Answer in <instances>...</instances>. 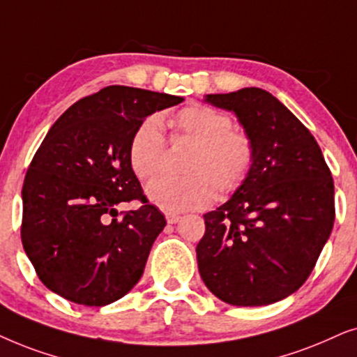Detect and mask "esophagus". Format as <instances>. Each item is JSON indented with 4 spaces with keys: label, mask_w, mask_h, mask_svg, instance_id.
<instances>
[{
    "label": "esophagus",
    "mask_w": 357,
    "mask_h": 357,
    "mask_svg": "<svg viewBox=\"0 0 357 357\" xmlns=\"http://www.w3.org/2000/svg\"><path fill=\"white\" fill-rule=\"evenodd\" d=\"M179 213H166V222L168 223H176V222H179Z\"/></svg>",
    "instance_id": "34e87169"
}]
</instances>
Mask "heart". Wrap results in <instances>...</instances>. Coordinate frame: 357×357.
I'll list each match as a JSON object with an SVG mask.
<instances>
[{
  "label": "heart",
  "mask_w": 357,
  "mask_h": 357,
  "mask_svg": "<svg viewBox=\"0 0 357 357\" xmlns=\"http://www.w3.org/2000/svg\"><path fill=\"white\" fill-rule=\"evenodd\" d=\"M174 139L196 144L184 166L188 176H160L146 186V196L168 212L196 211L222 194L235 192L255 165V144L245 132L234 130L225 112L206 104L183 107L171 119ZM166 139L158 116L144 119L129 144V163L139 179H150L165 163Z\"/></svg>",
  "instance_id": "1"
}]
</instances>
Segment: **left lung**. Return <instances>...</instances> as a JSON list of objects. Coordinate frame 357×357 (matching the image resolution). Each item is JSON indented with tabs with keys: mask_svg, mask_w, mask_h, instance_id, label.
I'll return each mask as SVG.
<instances>
[{
	"mask_svg": "<svg viewBox=\"0 0 357 357\" xmlns=\"http://www.w3.org/2000/svg\"><path fill=\"white\" fill-rule=\"evenodd\" d=\"M204 101L235 114L255 144V165L234 196L204 215L199 273L222 302L269 305L307 281L330 238L331 171L307 127L264 89L207 94Z\"/></svg>",
	"mask_w": 357,
	"mask_h": 357,
	"instance_id": "left-lung-1",
	"label": "left lung"
}]
</instances>
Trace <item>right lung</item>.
I'll use <instances>...</instances> for the list:
<instances>
[{"label":"right lung","instance_id":"add662e5","mask_svg":"<svg viewBox=\"0 0 357 357\" xmlns=\"http://www.w3.org/2000/svg\"><path fill=\"white\" fill-rule=\"evenodd\" d=\"M183 101L107 86L79 99L50 127L24 179L21 238L52 292L102 307L140 281L166 220L130 168V137L144 119ZM134 198L144 206L119 218L118 204Z\"/></svg>","mask_w":357,"mask_h":357}]
</instances>
